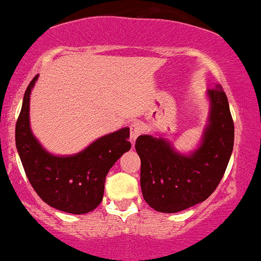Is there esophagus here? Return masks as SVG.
<instances>
[{"instance_id": "1", "label": "esophagus", "mask_w": 261, "mask_h": 261, "mask_svg": "<svg viewBox=\"0 0 261 261\" xmlns=\"http://www.w3.org/2000/svg\"><path fill=\"white\" fill-rule=\"evenodd\" d=\"M143 132V124L141 122H134L130 124V141L132 143L134 144L136 139L138 138L139 136L142 134Z\"/></svg>"}]
</instances>
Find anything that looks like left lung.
<instances>
[{"instance_id":"left-lung-1","label":"left lung","mask_w":261,"mask_h":261,"mask_svg":"<svg viewBox=\"0 0 261 261\" xmlns=\"http://www.w3.org/2000/svg\"><path fill=\"white\" fill-rule=\"evenodd\" d=\"M207 124L196 149L181 153L162 136L137 138L141 158V189L152 208L174 214L205 201L216 190L233 148V122L226 94L217 87L206 93Z\"/></svg>"}]
</instances>
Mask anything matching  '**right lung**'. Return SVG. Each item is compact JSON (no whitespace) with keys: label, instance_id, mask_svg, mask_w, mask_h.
<instances>
[{"label":"right lung","instance_id":"obj_1","mask_svg":"<svg viewBox=\"0 0 261 261\" xmlns=\"http://www.w3.org/2000/svg\"><path fill=\"white\" fill-rule=\"evenodd\" d=\"M37 76L25 91L16 123V148L23 170L40 198L51 207L69 214H88L103 200L109 170L130 149L129 128L106 134L75 154H53L34 136L30 125V95Z\"/></svg>","mask_w":261,"mask_h":261}]
</instances>
